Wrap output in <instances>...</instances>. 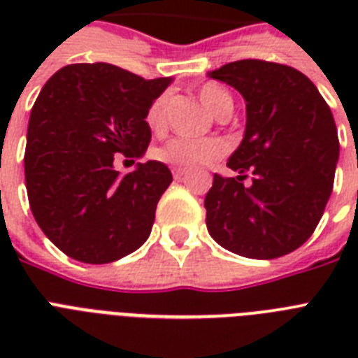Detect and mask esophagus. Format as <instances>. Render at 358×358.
Listing matches in <instances>:
<instances>
[{"instance_id": "obj_1", "label": "esophagus", "mask_w": 358, "mask_h": 358, "mask_svg": "<svg viewBox=\"0 0 358 358\" xmlns=\"http://www.w3.org/2000/svg\"><path fill=\"white\" fill-rule=\"evenodd\" d=\"M173 176L176 180H182L184 176H187V171L185 169H173Z\"/></svg>"}]
</instances>
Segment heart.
I'll use <instances>...</instances> for the list:
<instances>
[{
	"label": "heart",
	"mask_w": 358,
	"mask_h": 358,
	"mask_svg": "<svg viewBox=\"0 0 358 358\" xmlns=\"http://www.w3.org/2000/svg\"><path fill=\"white\" fill-rule=\"evenodd\" d=\"M199 98H201L202 106L213 115V117H221L224 113L232 111V98L223 87L215 85V83H204L199 89ZM167 103L169 96L162 94L150 103V108L146 109V124L152 131H163L165 124H167ZM227 146L219 139H176L167 141L165 145L156 148V157L159 162L173 165L178 169H195L206 163H212L223 156Z\"/></svg>",
	"instance_id": "heart-1"
}]
</instances>
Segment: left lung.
<instances>
[{
  "label": "left lung",
  "mask_w": 358,
  "mask_h": 358,
  "mask_svg": "<svg viewBox=\"0 0 358 358\" xmlns=\"http://www.w3.org/2000/svg\"><path fill=\"white\" fill-rule=\"evenodd\" d=\"M247 102L245 137L229 165L238 178L213 174L204 199L208 232L221 247L255 260L299 249L322 219L338 162L336 124L303 72L243 59L210 72ZM251 176V184L243 180Z\"/></svg>",
  "instance_id": "left-lung-1"
}]
</instances>
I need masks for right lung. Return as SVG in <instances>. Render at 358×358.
Here are the masks:
<instances>
[{
    "label": "right lung",
    "mask_w": 358,
    "mask_h": 358,
    "mask_svg": "<svg viewBox=\"0 0 358 358\" xmlns=\"http://www.w3.org/2000/svg\"><path fill=\"white\" fill-rule=\"evenodd\" d=\"M171 78L145 80L108 63L57 70L31 109L24 169L36 224L59 250L85 264H109L150 236L173 174L162 162L115 171L150 143L146 109Z\"/></svg>",
    "instance_id": "right-lung-1"
}]
</instances>
